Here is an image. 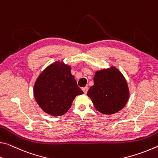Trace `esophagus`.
<instances>
[{"mask_svg":"<svg viewBox=\"0 0 158 158\" xmlns=\"http://www.w3.org/2000/svg\"><path fill=\"white\" fill-rule=\"evenodd\" d=\"M82 91H83V92L85 93V94H86V93L87 92V91H88V87H82Z\"/></svg>","mask_w":158,"mask_h":158,"instance_id":"esophagus-1","label":"esophagus"}]
</instances>
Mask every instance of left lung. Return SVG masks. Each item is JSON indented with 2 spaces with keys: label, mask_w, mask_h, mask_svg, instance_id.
Returning <instances> with one entry per match:
<instances>
[{
  "label": "left lung",
  "mask_w": 158,
  "mask_h": 158,
  "mask_svg": "<svg viewBox=\"0 0 158 158\" xmlns=\"http://www.w3.org/2000/svg\"><path fill=\"white\" fill-rule=\"evenodd\" d=\"M87 94L99 112L112 115L125 106L130 93L123 74L115 66H110L95 71L94 85Z\"/></svg>",
  "instance_id": "left-lung-1"
}]
</instances>
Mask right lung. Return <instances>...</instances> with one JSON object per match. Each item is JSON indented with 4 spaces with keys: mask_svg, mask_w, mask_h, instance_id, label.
<instances>
[{
    "mask_svg": "<svg viewBox=\"0 0 158 158\" xmlns=\"http://www.w3.org/2000/svg\"><path fill=\"white\" fill-rule=\"evenodd\" d=\"M71 69V66L63 61H56L46 67L36 79L34 98L47 114L54 117L64 115L76 97L83 94Z\"/></svg>",
    "mask_w": 158,
    "mask_h": 158,
    "instance_id": "add662e5",
    "label": "right lung"
}]
</instances>
